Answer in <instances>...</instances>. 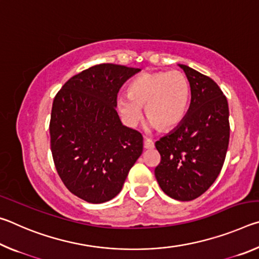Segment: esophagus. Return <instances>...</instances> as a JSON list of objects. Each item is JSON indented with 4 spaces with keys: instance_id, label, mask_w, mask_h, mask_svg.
<instances>
[{
    "instance_id": "34e87169",
    "label": "esophagus",
    "mask_w": 259,
    "mask_h": 259,
    "mask_svg": "<svg viewBox=\"0 0 259 259\" xmlns=\"http://www.w3.org/2000/svg\"><path fill=\"white\" fill-rule=\"evenodd\" d=\"M144 147L146 150H152V148H154V142L150 138H145L144 139Z\"/></svg>"
}]
</instances>
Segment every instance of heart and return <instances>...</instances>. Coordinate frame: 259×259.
Returning <instances> with one entry per match:
<instances>
[{"label":"heart","mask_w":259,"mask_h":259,"mask_svg":"<svg viewBox=\"0 0 259 259\" xmlns=\"http://www.w3.org/2000/svg\"><path fill=\"white\" fill-rule=\"evenodd\" d=\"M190 97V83L184 73H145L131 82L128 95L117 98V108L125 124L133 128L142 121L145 107L152 126L170 130L185 117Z\"/></svg>","instance_id":"heart-1"}]
</instances>
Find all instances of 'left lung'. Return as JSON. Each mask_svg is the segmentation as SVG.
<instances>
[{"label": "left lung", "instance_id": "obj_1", "mask_svg": "<svg viewBox=\"0 0 259 259\" xmlns=\"http://www.w3.org/2000/svg\"><path fill=\"white\" fill-rule=\"evenodd\" d=\"M191 87V104L176 129L155 143L161 155L154 170L166 195L191 201L208 190L224 164L230 142L229 104L212 78L179 65Z\"/></svg>", "mask_w": 259, "mask_h": 259}]
</instances>
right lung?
<instances>
[{
  "label": "right lung",
  "mask_w": 259,
  "mask_h": 259,
  "mask_svg": "<svg viewBox=\"0 0 259 259\" xmlns=\"http://www.w3.org/2000/svg\"><path fill=\"white\" fill-rule=\"evenodd\" d=\"M139 68L99 64L76 74L57 93L50 145L64 185L90 203L112 200L143 153V136L121 123L120 88Z\"/></svg>",
  "instance_id": "obj_1"
}]
</instances>
